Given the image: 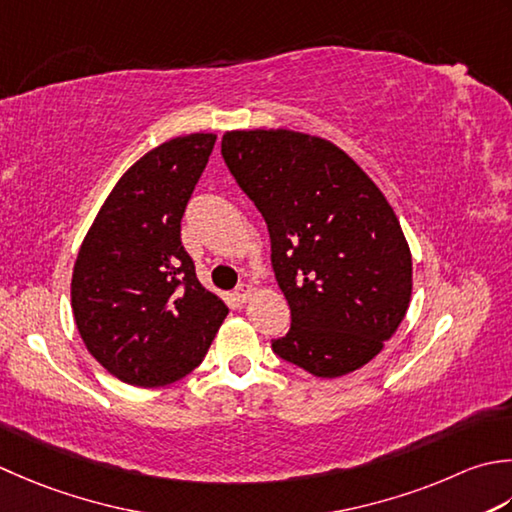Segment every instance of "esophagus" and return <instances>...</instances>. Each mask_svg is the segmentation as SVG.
Segmentation results:
<instances>
[{"label":"esophagus","instance_id":"obj_1","mask_svg":"<svg viewBox=\"0 0 512 512\" xmlns=\"http://www.w3.org/2000/svg\"><path fill=\"white\" fill-rule=\"evenodd\" d=\"M235 297H237L242 304H246L248 299L253 297V286H250V284H239V286L235 288Z\"/></svg>","mask_w":512,"mask_h":512}]
</instances>
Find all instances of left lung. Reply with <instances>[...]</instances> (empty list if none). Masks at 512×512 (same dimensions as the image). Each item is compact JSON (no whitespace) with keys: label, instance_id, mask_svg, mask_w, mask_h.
<instances>
[{"label":"left lung","instance_id":"8db88e82","mask_svg":"<svg viewBox=\"0 0 512 512\" xmlns=\"http://www.w3.org/2000/svg\"><path fill=\"white\" fill-rule=\"evenodd\" d=\"M222 155L266 219L290 306L275 353L326 379L366 366L413 293V257L382 190L342 148L297 130H228Z\"/></svg>","mask_w":512,"mask_h":512}]
</instances>
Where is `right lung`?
I'll return each instance as SVG.
<instances>
[{"label":"right lung","mask_w":512,"mask_h":512,"mask_svg":"<svg viewBox=\"0 0 512 512\" xmlns=\"http://www.w3.org/2000/svg\"><path fill=\"white\" fill-rule=\"evenodd\" d=\"M217 135L173 137L119 177L79 248L70 304L88 353L130 386L202 364L226 304L195 275L182 217Z\"/></svg>","instance_id":"1"}]
</instances>
